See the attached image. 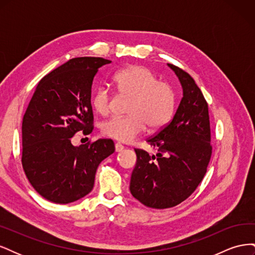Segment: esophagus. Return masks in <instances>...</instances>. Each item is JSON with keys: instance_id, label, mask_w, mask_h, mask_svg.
Masks as SVG:
<instances>
[{"instance_id": "1", "label": "esophagus", "mask_w": 255, "mask_h": 255, "mask_svg": "<svg viewBox=\"0 0 255 255\" xmlns=\"http://www.w3.org/2000/svg\"><path fill=\"white\" fill-rule=\"evenodd\" d=\"M123 149H125V145L121 144L120 142H117V143L115 144V150H116V152H121V151H123Z\"/></svg>"}]
</instances>
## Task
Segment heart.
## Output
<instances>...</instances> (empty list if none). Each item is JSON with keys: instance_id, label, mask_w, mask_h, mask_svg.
Segmentation results:
<instances>
[{"instance_id": "heart-1", "label": "heart", "mask_w": 255, "mask_h": 255, "mask_svg": "<svg viewBox=\"0 0 255 255\" xmlns=\"http://www.w3.org/2000/svg\"><path fill=\"white\" fill-rule=\"evenodd\" d=\"M114 84L122 97L129 98L126 117L105 121L103 135L118 141L128 142L144 132L166 127L175 111V92L170 84L158 81V76L144 66H130L114 75ZM113 96L109 88L99 86L91 97L94 110L102 116L112 110Z\"/></svg>"}]
</instances>
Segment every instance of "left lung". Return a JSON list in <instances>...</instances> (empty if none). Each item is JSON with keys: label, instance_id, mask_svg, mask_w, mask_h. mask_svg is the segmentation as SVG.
Wrapping results in <instances>:
<instances>
[{"label": "left lung", "instance_id": "obj_1", "mask_svg": "<svg viewBox=\"0 0 255 255\" xmlns=\"http://www.w3.org/2000/svg\"><path fill=\"white\" fill-rule=\"evenodd\" d=\"M168 66L181 82L183 98L172 120L146 139L157 148L156 155L135 149L137 161L129 183L135 199L158 210L186 200L202 182L212 156L206 100L186 71Z\"/></svg>", "mask_w": 255, "mask_h": 255}]
</instances>
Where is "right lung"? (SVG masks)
I'll return each mask as SVG.
<instances>
[{"instance_id": "obj_1", "label": "right lung", "mask_w": 255, "mask_h": 255, "mask_svg": "<svg viewBox=\"0 0 255 255\" xmlns=\"http://www.w3.org/2000/svg\"><path fill=\"white\" fill-rule=\"evenodd\" d=\"M102 57H76L38 83L22 121V166L44 199L58 204L76 201L94 188L98 166L115 152L112 139L79 146L71 138L94 128L91 85Z\"/></svg>"}]
</instances>
